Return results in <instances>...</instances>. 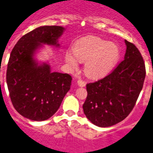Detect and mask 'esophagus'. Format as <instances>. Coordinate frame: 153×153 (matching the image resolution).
I'll return each instance as SVG.
<instances>
[{
	"label": "esophagus",
	"instance_id": "obj_1",
	"mask_svg": "<svg viewBox=\"0 0 153 153\" xmlns=\"http://www.w3.org/2000/svg\"><path fill=\"white\" fill-rule=\"evenodd\" d=\"M77 83H78V85L79 87H85V85H86V82L84 81H82V80H81V79L78 80Z\"/></svg>",
	"mask_w": 153,
	"mask_h": 153
}]
</instances>
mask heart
<instances>
[{
    "label": "heart",
    "mask_w": 153,
    "mask_h": 153,
    "mask_svg": "<svg viewBox=\"0 0 153 153\" xmlns=\"http://www.w3.org/2000/svg\"><path fill=\"white\" fill-rule=\"evenodd\" d=\"M73 54H65L67 65L74 69L78 61L85 62L84 72L91 78H98L106 75L112 68L120 56V49L116 44L107 42L97 36L83 37L73 44Z\"/></svg>",
    "instance_id": "obj_1"
}]
</instances>
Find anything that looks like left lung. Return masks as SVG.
I'll return each mask as SVG.
<instances>
[{"instance_id": "obj_1", "label": "left lung", "mask_w": 153, "mask_h": 153, "mask_svg": "<svg viewBox=\"0 0 153 153\" xmlns=\"http://www.w3.org/2000/svg\"><path fill=\"white\" fill-rule=\"evenodd\" d=\"M127 46L124 60L103 78L87 85L84 113L98 127H110L122 122L134 107L143 85L146 68L134 44Z\"/></svg>"}]
</instances>
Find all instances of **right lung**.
I'll return each instance as SVG.
<instances>
[{"instance_id":"obj_1","label":"right lung","mask_w":153,"mask_h":153,"mask_svg":"<svg viewBox=\"0 0 153 153\" xmlns=\"http://www.w3.org/2000/svg\"><path fill=\"white\" fill-rule=\"evenodd\" d=\"M64 30L56 25L38 27L23 35L11 51L7 84L13 105L25 118L38 122L50 118L69 91L71 75L51 72L49 64L38 65L34 58L42 44L59 48Z\"/></svg>"}]
</instances>
